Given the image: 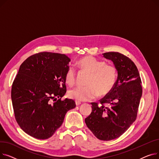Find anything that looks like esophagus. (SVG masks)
Listing matches in <instances>:
<instances>
[{
	"label": "esophagus",
	"instance_id": "esophagus-1",
	"mask_svg": "<svg viewBox=\"0 0 159 159\" xmlns=\"http://www.w3.org/2000/svg\"><path fill=\"white\" fill-rule=\"evenodd\" d=\"M75 104H76V106H79L81 104V102L79 101H75Z\"/></svg>",
	"mask_w": 159,
	"mask_h": 159
}]
</instances>
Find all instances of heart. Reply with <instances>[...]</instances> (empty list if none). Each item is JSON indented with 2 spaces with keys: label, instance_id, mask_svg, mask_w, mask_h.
<instances>
[{
  "label": "heart",
  "instance_id": "obj_1",
  "mask_svg": "<svg viewBox=\"0 0 159 159\" xmlns=\"http://www.w3.org/2000/svg\"><path fill=\"white\" fill-rule=\"evenodd\" d=\"M77 66L84 71L89 73L87 86H77L69 91L68 96L77 101H91L98 95L104 97L113 88L116 80V69L113 65L106 64L93 56H86L77 62ZM66 82L73 86L76 81V72L72 66L67 70Z\"/></svg>",
  "mask_w": 159,
  "mask_h": 159
}]
</instances>
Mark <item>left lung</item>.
<instances>
[{
	"instance_id": "8db88e82",
	"label": "left lung",
	"mask_w": 159,
	"mask_h": 159,
	"mask_svg": "<svg viewBox=\"0 0 159 159\" xmlns=\"http://www.w3.org/2000/svg\"><path fill=\"white\" fill-rule=\"evenodd\" d=\"M102 55L113 62L117 79L99 105L91 103L92 111L85 123L97 138L107 141L119 137L135 122L143 89L138 69L130 58L118 52Z\"/></svg>"
}]
</instances>
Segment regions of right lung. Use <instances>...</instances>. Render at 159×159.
Returning a JSON list of instances; mask_svg holds the SVG:
<instances>
[{
	"instance_id": "1",
	"label": "right lung",
	"mask_w": 159,
	"mask_h": 159,
	"mask_svg": "<svg viewBox=\"0 0 159 159\" xmlns=\"http://www.w3.org/2000/svg\"><path fill=\"white\" fill-rule=\"evenodd\" d=\"M70 58L64 54L41 52L20 65L13 82L11 101L20 128L37 139L51 137L65 115L76 106L66 92L65 75Z\"/></svg>"
}]
</instances>
